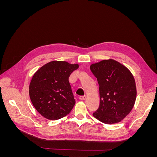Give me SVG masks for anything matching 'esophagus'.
<instances>
[{
    "label": "esophagus",
    "instance_id": "1",
    "mask_svg": "<svg viewBox=\"0 0 157 157\" xmlns=\"http://www.w3.org/2000/svg\"><path fill=\"white\" fill-rule=\"evenodd\" d=\"M86 96H80L79 97V99H80V100H84L85 99H86Z\"/></svg>",
    "mask_w": 157,
    "mask_h": 157
}]
</instances>
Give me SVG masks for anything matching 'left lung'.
I'll return each mask as SVG.
<instances>
[{"label": "left lung", "mask_w": 157, "mask_h": 157, "mask_svg": "<svg viewBox=\"0 0 157 157\" xmlns=\"http://www.w3.org/2000/svg\"><path fill=\"white\" fill-rule=\"evenodd\" d=\"M99 84L100 103L93 116L107 124L121 122L130 113L136 99L134 76L126 66L113 59L90 65Z\"/></svg>", "instance_id": "8db88e82"}]
</instances>
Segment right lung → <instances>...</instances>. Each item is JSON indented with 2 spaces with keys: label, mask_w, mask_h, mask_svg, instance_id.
<instances>
[{
  "label": "right lung",
  "mask_w": 157,
  "mask_h": 157,
  "mask_svg": "<svg viewBox=\"0 0 157 157\" xmlns=\"http://www.w3.org/2000/svg\"><path fill=\"white\" fill-rule=\"evenodd\" d=\"M79 67L67 61H52L33 75L29 97L36 110L49 120H58L71 112L75 100L69 77Z\"/></svg>",
  "instance_id": "right-lung-1"
}]
</instances>
